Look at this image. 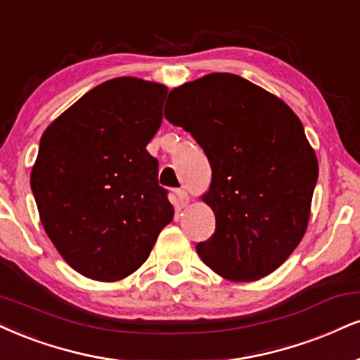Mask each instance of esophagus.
<instances>
[{
  "mask_svg": "<svg viewBox=\"0 0 360 360\" xmlns=\"http://www.w3.org/2000/svg\"><path fill=\"white\" fill-rule=\"evenodd\" d=\"M176 196H177V201H179L181 207L188 206L189 201H191V198H189L188 191H184V189H179V191H176Z\"/></svg>",
  "mask_w": 360,
  "mask_h": 360,
  "instance_id": "obj_1",
  "label": "esophagus"
}]
</instances>
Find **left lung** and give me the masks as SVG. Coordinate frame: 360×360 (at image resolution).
<instances>
[{
	"label": "left lung",
	"instance_id": "left-lung-1",
	"mask_svg": "<svg viewBox=\"0 0 360 360\" xmlns=\"http://www.w3.org/2000/svg\"><path fill=\"white\" fill-rule=\"evenodd\" d=\"M166 119L196 139L211 166L201 199L216 229L196 251L214 274L255 281L304 238L319 161L304 125L276 95L233 73H210L169 94Z\"/></svg>",
	"mask_w": 360,
	"mask_h": 360
}]
</instances>
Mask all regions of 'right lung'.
<instances>
[{"instance_id":"obj_1","label":"right lung","mask_w":360,"mask_h":360,"mask_svg":"<svg viewBox=\"0 0 360 360\" xmlns=\"http://www.w3.org/2000/svg\"><path fill=\"white\" fill-rule=\"evenodd\" d=\"M167 86L117 77L43 132L30 184L46 235L65 262L97 281L122 280L149 258L174 218L146 146L162 124Z\"/></svg>"}]
</instances>
